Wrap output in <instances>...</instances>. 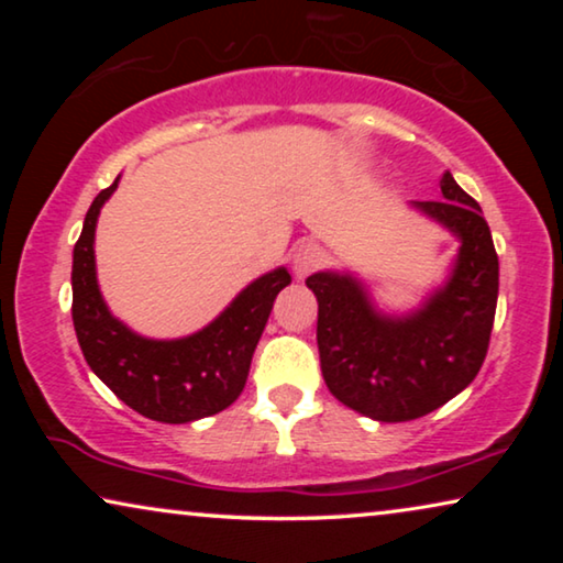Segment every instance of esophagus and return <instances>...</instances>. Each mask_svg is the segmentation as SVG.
Masks as SVG:
<instances>
[{
  "label": "esophagus",
  "instance_id": "obj_1",
  "mask_svg": "<svg viewBox=\"0 0 563 563\" xmlns=\"http://www.w3.org/2000/svg\"><path fill=\"white\" fill-rule=\"evenodd\" d=\"M322 261H325V251H322L320 245L302 243L295 251V256H291V272H295L297 279H305V276L318 272V268L322 266Z\"/></svg>",
  "mask_w": 563,
  "mask_h": 563
}]
</instances>
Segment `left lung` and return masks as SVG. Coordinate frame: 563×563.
Returning a JSON list of instances; mask_svg holds the SVG:
<instances>
[{
    "instance_id": "obj_1",
    "label": "left lung",
    "mask_w": 563,
    "mask_h": 563,
    "mask_svg": "<svg viewBox=\"0 0 563 563\" xmlns=\"http://www.w3.org/2000/svg\"><path fill=\"white\" fill-rule=\"evenodd\" d=\"M438 202H412L459 238L451 276L418 310L384 314L353 274L318 272L320 368L338 402L379 422L438 410L479 374L497 310L499 261L487 220L451 172Z\"/></svg>"
}]
</instances>
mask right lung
I'll list each match as a JSON object with an SVG mask.
<instances>
[{
	"label": "right lung",
	"instance_id": "right-lung-1",
	"mask_svg": "<svg viewBox=\"0 0 563 563\" xmlns=\"http://www.w3.org/2000/svg\"><path fill=\"white\" fill-rule=\"evenodd\" d=\"M118 181L120 176L95 197L74 245L71 314L81 353L91 372L143 418L172 426L210 418L241 397L274 299L291 276L284 266L258 276L210 325L187 338L137 335L110 312L97 284V218Z\"/></svg>",
	"mask_w": 563,
	"mask_h": 563
}]
</instances>
